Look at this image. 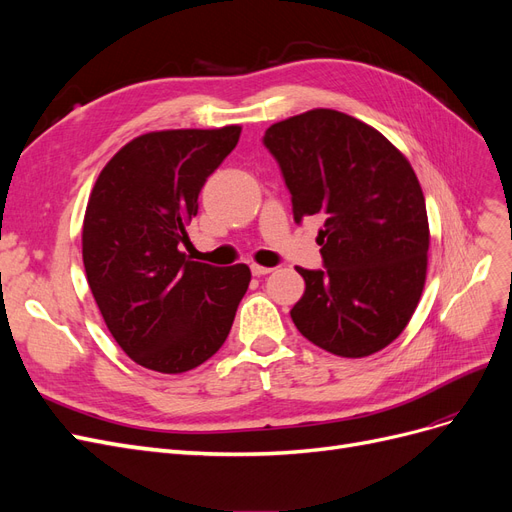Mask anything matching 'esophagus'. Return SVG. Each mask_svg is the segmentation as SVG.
<instances>
[{"label":"esophagus","mask_w":512,"mask_h":512,"mask_svg":"<svg viewBox=\"0 0 512 512\" xmlns=\"http://www.w3.org/2000/svg\"><path fill=\"white\" fill-rule=\"evenodd\" d=\"M271 271H273L271 267H262V265H256V262L252 265V273H254L256 277H260V275H267V273H271Z\"/></svg>","instance_id":"34e87169"}]
</instances>
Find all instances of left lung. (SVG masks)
Masks as SVG:
<instances>
[{
    "instance_id": "left-lung-1",
    "label": "left lung",
    "mask_w": 512,
    "mask_h": 512,
    "mask_svg": "<svg viewBox=\"0 0 512 512\" xmlns=\"http://www.w3.org/2000/svg\"><path fill=\"white\" fill-rule=\"evenodd\" d=\"M265 145L280 162L292 215H322V271L297 267L305 292L290 309L303 337L346 359L401 335L427 277L429 222L414 168L376 128L333 108L277 121Z\"/></svg>"
}]
</instances>
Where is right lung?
Returning a JSON list of instances; mask_svg holds the SVG:
<instances>
[{"mask_svg": "<svg viewBox=\"0 0 512 512\" xmlns=\"http://www.w3.org/2000/svg\"><path fill=\"white\" fill-rule=\"evenodd\" d=\"M241 126L160 130L106 162L83 220V265L108 331L130 359L183 374L222 348L250 286L247 265L211 267L179 252L207 177Z\"/></svg>", "mask_w": 512, "mask_h": 512, "instance_id": "right-lung-1", "label": "right lung"}]
</instances>
